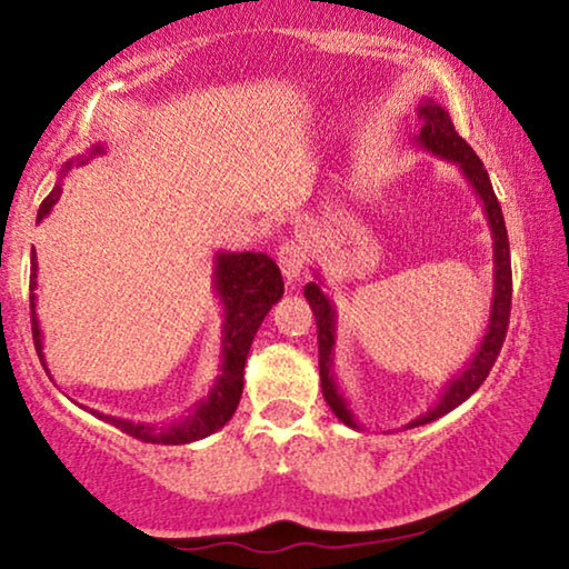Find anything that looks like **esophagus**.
<instances>
[{"instance_id": "obj_1", "label": "esophagus", "mask_w": 569, "mask_h": 569, "mask_svg": "<svg viewBox=\"0 0 569 569\" xmlns=\"http://www.w3.org/2000/svg\"><path fill=\"white\" fill-rule=\"evenodd\" d=\"M279 267H282V274L290 284L300 282L302 277V269H306V251H302L300 243H295V240H287V243L279 246Z\"/></svg>"}]
</instances>
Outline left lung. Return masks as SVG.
I'll return each mask as SVG.
<instances>
[{"mask_svg":"<svg viewBox=\"0 0 569 569\" xmlns=\"http://www.w3.org/2000/svg\"><path fill=\"white\" fill-rule=\"evenodd\" d=\"M419 119H422V129L415 137V144L422 150L432 152L435 158L453 162L461 170V176L471 183L473 193H477L481 209H485L487 224L492 230V261H495V287H492V306H489V321L481 337L477 352L471 355V360L463 365L461 372H456L453 378L442 386L438 401L430 409L422 411L417 419H411L407 430L411 427L430 425L435 419H440L448 411L469 399L477 388L485 383L489 370L500 355L505 333H508L510 323V295H512V271H510V243H508V230H505V217L500 209V201L495 197L492 181H489L485 166L477 158V152L471 150V144L463 137H458V131L450 121V113L442 108L438 100L425 98L417 108ZM306 300L310 302V310L316 316L318 326V370H321V391L323 399L329 403L333 415L352 430H365L360 419L355 417V411L349 409L345 393L339 391L337 376H333V347H337V308L329 295L323 292V282L316 271V282L306 284Z\"/></svg>","mask_w":569,"mask_h":569,"instance_id":"1","label":"left lung"}]
</instances>
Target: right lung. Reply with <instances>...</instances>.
<instances>
[{"label": "right lung", "instance_id": "obj_1", "mask_svg": "<svg viewBox=\"0 0 569 569\" xmlns=\"http://www.w3.org/2000/svg\"><path fill=\"white\" fill-rule=\"evenodd\" d=\"M103 144H92L88 154H80L77 160L64 162L61 168V178H64L72 166H84L96 154H103ZM61 197V181L53 186V191L43 199L41 209H38V222L51 212V207L57 204ZM36 277H38V259L36 248L30 256V326H33V341L36 352L41 357L43 370L46 357H43V331L38 323L36 313ZM212 290L220 298L222 306V347H220V376L214 378L212 388L204 399H199L189 409V415L181 419H170V422H131V419L100 415L92 411L103 422L119 427L121 432L131 435V438L142 442H158V446H183V442H193L207 438L224 427L236 415L240 393H243V370H246V357L248 349L253 345L256 331L271 306L284 295V282L279 274V267L269 259L267 253H230V251H217L214 253V269H212Z\"/></svg>", "mask_w": 569, "mask_h": 569}]
</instances>
